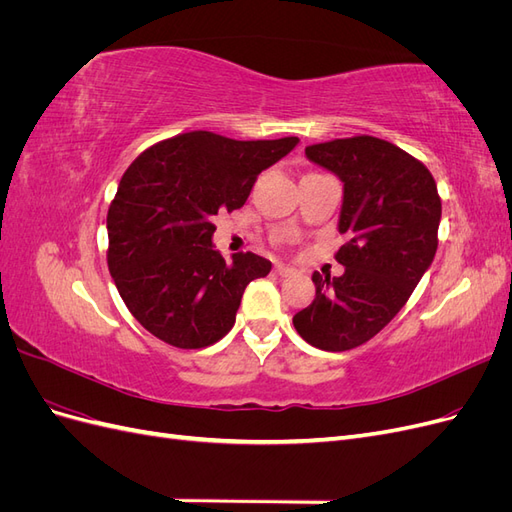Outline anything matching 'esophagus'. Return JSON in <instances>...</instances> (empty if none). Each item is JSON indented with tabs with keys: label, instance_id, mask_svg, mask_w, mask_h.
<instances>
[{
	"label": "esophagus",
	"instance_id": "obj_1",
	"mask_svg": "<svg viewBox=\"0 0 512 512\" xmlns=\"http://www.w3.org/2000/svg\"><path fill=\"white\" fill-rule=\"evenodd\" d=\"M275 273L282 275V277H290V275L297 273V269H292L288 265H275Z\"/></svg>",
	"mask_w": 512,
	"mask_h": 512
}]
</instances>
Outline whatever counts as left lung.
<instances>
[{
  "label": "left lung",
  "instance_id": "8db88e82",
  "mask_svg": "<svg viewBox=\"0 0 512 512\" xmlns=\"http://www.w3.org/2000/svg\"><path fill=\"white\" fill-rule=\"evenodd\" d=\"M307 160L344 183L335 254L346 271L314 273L316 299L294 314L297 333L320 350L344 352L369 342L410 299L438 250L442 203L423 162L376 136L305 147Z\"/></svg>",
  "mask_w": 512,
  "mask_h": 512
}]
</instances>
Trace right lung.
Listing matches in <instances>:
<instances>
[{
  "label": "right lung",
  "instance_id": "add662e5",
  "mask_svg": "<svg viewBox=\"0 0 512 512\" xmlns=\"http://www.w3.org/2000/svg\"><path fill=\"white\" fill-rule=\"evenodd\" d=\"M297 143L196 130L149 147L123 173L106 215V260L123 303L151 335L192 350L232 329L245 286L271 262L252 252L226 262L211 218L243 207L256 177Z\"/></svg>",
  "mask_w": 512,
  "mask_h": 512
}]
</instances>
